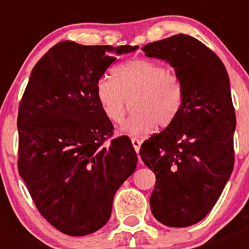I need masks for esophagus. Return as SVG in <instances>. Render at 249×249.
I'll list each match as a JSON object with an SVG mask.
<instances>
[{"instance_id": "obj_1", "label": "esophagus", "mask_w": 249, "mask_h": 249, "mask_svg": "<svg viewBox=\"0 0 249 249\" xmlns=\"http://www.w3.org/2000/svg\"><path fill=\"white\" fill-rule=\"evenodd\" d=\"M132 144H133V148H135V151L137 152H140V148H141V143H142V142H141L140 140H138V138H136V137H133L132 138Z\"/></svg>"}]
</instances>
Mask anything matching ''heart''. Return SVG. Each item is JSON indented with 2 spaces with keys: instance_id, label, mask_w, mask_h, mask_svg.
Wrapping results in <instances>:
<instances>
[{
  "instance_id": "obj_1",
  "label": "heart",
  "mask_w": 249,
  "mask_h": 249,
  "mask_svg": "<svg viewBox=\"0 0 249 249\" xmlns=\"http://www.w3.org/2000/svg\"><path fill=\"white\" fill-rule=\"evenodd\" d=\"M96 97L103 113L121 123L129 108L136 111L121 127L128 136H143L157 124L173 122L183 101L181 81L160 63L149 59H131L112 71V78H101Z\"/></svg>"
}]
</instances>
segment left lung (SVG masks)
Here are the masks:
<instances>
[{"label": "left lung", "mask_w": 249, "mask_h": 249, "mask_svg": "<svg viewBox=\"0 0 249 249\" xmlns=\"http://www.w3.org/2000/svg\"><path fill=\"white\" fill-rule=\"evenodd\" d=\"M142 51L172 66L183 91L175 121L140 149L157 178L151 210L164 226L188 227L212 210L233 171L230 78L218 56L187 35L147 43Z\"/></svg>", "instance_id": "1"}]
</instances>
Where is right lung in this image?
<instances>
[{"label":"right lung","instance_id":"right-lung-1","mask_svg":"<svg viewBox=\"0 0 249 249\" xmlns=\"http://www.w3.org/2000/svg\"><path fill=\"white\" fill-rule=\"evenodd\" d=\"M137 46H83L63 41L31 72L18 108V173L39 213L68 236H86L111 217L114 193L135 172L127 136L105 146L113 126L96 86Z\"/></svg>","mask_w":249,"mask_h":249}]
</instances>
